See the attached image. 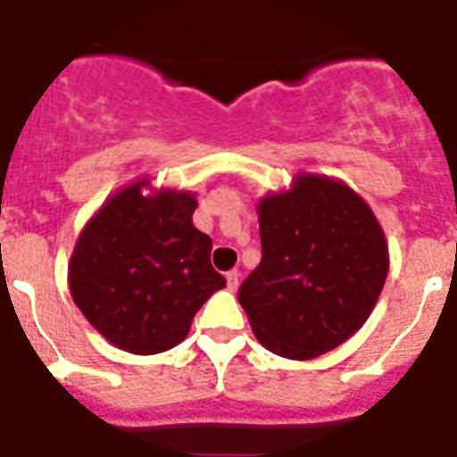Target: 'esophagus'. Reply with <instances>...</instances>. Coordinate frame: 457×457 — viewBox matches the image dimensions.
Instances as JSON below:
<instances>
[{"label":"esophagus","instance_id":"1","mask_svg":"<svg viewBox=\"0 0 457 457\" xmlns=\"http://www.w3.org/2000/svg\"><path fill=\"white\" fill-rule=\"evenodd\" d=\"M225 279H228V289H229V292H237V287H239V272L229 270L228 275H225Z\"/></svg>","mask_w":457,"mask_h":457}]
</instances>
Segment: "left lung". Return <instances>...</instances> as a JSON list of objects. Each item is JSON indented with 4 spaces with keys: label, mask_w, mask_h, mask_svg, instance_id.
<instances>
[{
    "label": "left lung",
    "mask_w": 457,
    "mask_h": 457,
    "mask_svg": "<svg viewBox=\"0 0 457 457\" xmlns=\"http://www.w3.org/2000/svg\"><path fill=\"white\" fill-rule=\"evenodd\" d=\"M263 256L239 287L256 339L275 355L311 361L365 322L389 275L375 211L339 178L296 172L258 199Z\"/></svg>",
    "instance_id": "8db88e82"
}]
</instances>
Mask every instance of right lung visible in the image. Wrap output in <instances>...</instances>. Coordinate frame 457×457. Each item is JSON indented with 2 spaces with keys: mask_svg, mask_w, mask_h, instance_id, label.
I'll return each mask as SVG.
<instances>
[{
  "mask_svg": "<svg viewBox=\"0 0 457 457\" xmlns=\"http://www.w3.org/2000/svg\"><path fill=\"white\" fill-rule=\"evenodd\" d=\"M196 194L139 178L85 222L68 261L75 305L104 339L135 355L163 353L189 334L225 287L211 237L194 228Z\"/></svg>",
  "mask_w": 457,
  "mask_h": 457,
  "instance_id": "right-lung-1",
  "label": "right lung"
}]
</instances>
